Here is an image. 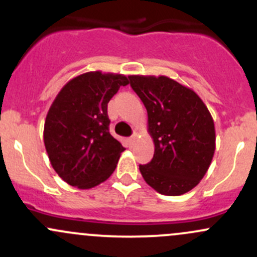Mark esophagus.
<instances>
[{
    "mask_svg": "<svg viewBox=\"0 0 257 257\" xmlns=\"http://www.w3.org/2000/svg\"><path fill=\"white\" fill-rule=\"evenodd\" d=\"M137 136H138V134H137V133H133V136H132V137H131V139H129V141H131V143H134V142H136Z\"/></svg>",
    "mask_w": 257,
    "mask_h": 257,
    "instance_id": "1",
    "label": "esophagus"
}]
</instances>
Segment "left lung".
<instances>
[{"label":"left lung","instance_id":"left-lung-1","mask_svg":"<svg viewBox=\"0 0 257 257\" xmlns=\"http://www.w3.org/2000/svg\"><path fill=\"white\" fill-rule=\"evenodd\" d=\"M148 112L154 157L139 165L147 184L163 195L190 191L208 172L215 152L209 109L193 89L165 76H129Z\"/></svg>","mask_w":257,"mask_h":257}]
</instances>
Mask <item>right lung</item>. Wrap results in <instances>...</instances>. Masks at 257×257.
<instances>
[{"mask_svg": "<svg viewBox=\"0 0 257 257\" xmlns=\"http://www.w3.org/2000/svg\"><path fill=\"white\" fill-rule=\"evenodd\" d=\"M128 83L123 74L87 72L69 80L52 103L45 147L53 169L69 185L90 189L115 170L124 148L110 136L107 108Z\"/></svg>", "mask_w": 257, "mask_h": 257, "instance_id": "1", "label": "right lung"}]
</instances>
